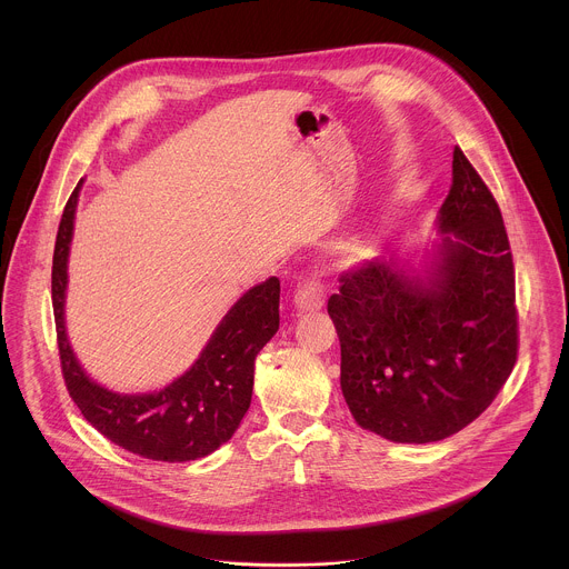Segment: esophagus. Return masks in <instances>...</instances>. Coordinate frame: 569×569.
<instances>
[{
    "label": "esophagus",
    "mask_w": 569,
    "mask_h": 569,
    "mask_svg": "<svg viewBox=\"0 0 569 569\" xmlns=\"http://www.w3.org/2000/svg\"><path fill=\"white\" fill-rule=\"evenodd\" d=\"M296 307L300 311H320L325 307V282L318 278H307L298 284L296 289V298H293Z\"/></svg>",
    "instance_id": "34e87169"
}]
</instances>
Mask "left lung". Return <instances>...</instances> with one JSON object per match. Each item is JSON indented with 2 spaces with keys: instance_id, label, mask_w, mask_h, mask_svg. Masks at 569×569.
Masks as SVG:
<instances>
[{
  "instance_id": "obj_1",
  "label": "left lung",
  "mask_w": 569,
  "mask_h": 569,
  "mask_svg": "<svg viewBox=\"0 0 569 569\" xmlns=\"http://www.w3.org/2000/svg\"><path fill=\"white\" fill-rule=\"evenodd\" d=\"M438 230L447 237L425 273L375 258L343 271L328 298L348 409L392 442L458 433L495 401L517 361L508 234L492 192L458 147Z\"/></svg>"
}]
</instances>
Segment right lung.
Returning a JSON list of instances; mask_svg holds the SVG:
<instances>
[{
    "instance_id": "right-lung-1",
    "label": "right lung",
    "mask_w": 569,
    "mask_h": 569,
    "mask_svg": "<svg viewBox=\"0 0 569 569\" xmlns=\"http://www.w3.org/2000/svg\"><path fill=\"white\" fill-rule=\"evenodd\" d=\"M81 183L70 194L52 258V307L61 370L87 422L118 447L149 460L188 462L228 442L251 403L253 361L280 326V280L249 289L212 332L186 375L153 395H116L91 381L66 335L68 256Z\"/></svg>"
}]
</instances>
